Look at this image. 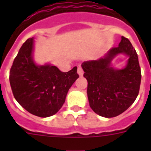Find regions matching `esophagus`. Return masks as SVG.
<instances>
[{
  "label": "esophagus",
  "mask_w": 151,
  "mask_h": 151,
  "mask_svg": "<svg viewBox=\"0 0 151 151\" xmlns=\"http://www.w3.org/2000/svg\"><path fill=\"white\" fill-rule=\"evenodd\" d=\"M77 73H78V74L80 76H82L84 74V72H83V69H82V68L81 67V66H78V69H77Z\"/></svg>",
  "instance_id": "obj_1"
}]
</instances>
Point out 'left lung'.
Segmentation results:
<instances>
[{
    "label": "left lung",
    "instance_id": "obj_1",
    "mask_svg": "<svg viewBox=\"0 0 151 151\" xmlns=\"http://www.w3.org/2000/svg\"><path fill=\"white\" fill-rule=\"evenodd\" d=\"M119 54L129 57L122 69L111 66V61ZM82 68L88 81L89 105L101 116H117L138 97L141 79L138 54L130 41L123 36L118 47L109 50L97 60L82 63Z\"/></svg>",
    "mask_w": 151,
    "mask_h": 151
}]
</instances>
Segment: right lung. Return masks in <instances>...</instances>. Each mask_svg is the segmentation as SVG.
<instances>
[{
	"label": "right lung",
	"instance_id": "1",
	"mask_svg": "<svg viewBox=\"0 0 151 151\" xmlns=\"http://www.w3.org/2000/svg\"><path fill=\"white\" fill-rule=\"evenodd\" d=\"M34 38L22 45L10 71V83L17 102L29 113L49 117L60 110L66 94L78 78L77 67L61 72L50 63L38 65L33 59Z\"/></svg>",
	"mask_w": 151,
	"mask_h": 151
}]
</instances>
